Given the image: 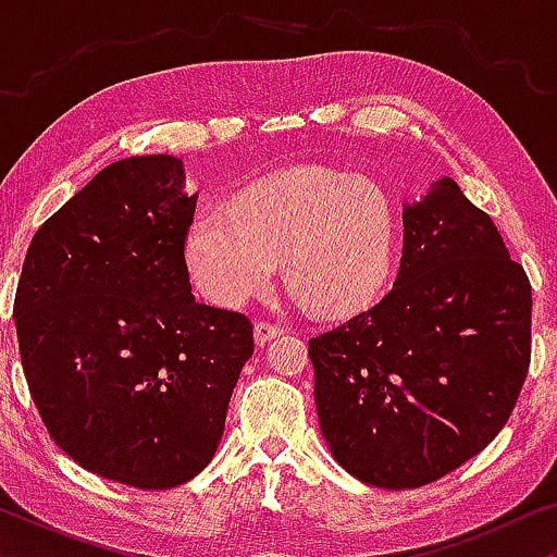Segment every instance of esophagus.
<instances>
[{
    "label": "esophagus",
    "instance_id": "esophagus-1",
    "mask_svg": "<svg viewBox=\"0 0 557 557\" xmlns=\"http://www.w3.org/2000/svg\"><path fill=\"white\" fill-rule=\"evenodd\" d=\"M278 334H284V326H281V324L256 322V326H253V337H256L258 345H265V342H271L273 337H278Z\"/></svg>",
    "mask_w": 557,
    "mask_h": 557
}]
</instances>
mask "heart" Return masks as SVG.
<instances>
[{"label":"heart","mask_w":557,"mask_h":557,"mask_svg":"<svg viewBox=\"0 0 557 557\" xmlns=\"http://www.w3.org/2000/svg\"><path fill=\"white\" fill-rule=\"evenodd\" d=\"M185 258L197 292L220 307L263 292L284 258L294 292L319 314L342 317L385 292L398 258V215L375 182L301 170L235 205L200 210Z\"/></svg>","instance_id":"obj_1"}]
</instances>
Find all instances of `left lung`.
<instances>
[{
  "label": "left lung",
  "mask_w": 557,
  "mask_h": 557,
  "mask_svg": "<svg viewBox=\"0 0 557 557\" xmlns=\"http://www.w3.org/2000/svg\"><path fill=\"white\" fill-rule=\"evenodd\" d=\"M532 288L492 218L441 177L403 210L398 278L309 339L319 425L364 484L416 490L505 429L530 368Z\"/></svg>",
  "instance_id": "8db88e82"
}]
</instances>
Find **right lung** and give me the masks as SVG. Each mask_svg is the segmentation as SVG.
Segmentation results:
<instances>
[{"mask_svg":"<svg viewBox=\"0 0 557 557\" xmlns=\"http://www.w3.org/2000/svg\"><path fill=\"white\" fill-rule=\"evenodd\" d=\"M177 157L113 162L45 220L14 294L22 370L50 438L83 469L172 490L208 467L253 355L240 311L197 304V195Z\"/></svg>","mask_w":557,"mask_h":557,"instance_id":"add662e5","label":"right lung"}]
</instances>
